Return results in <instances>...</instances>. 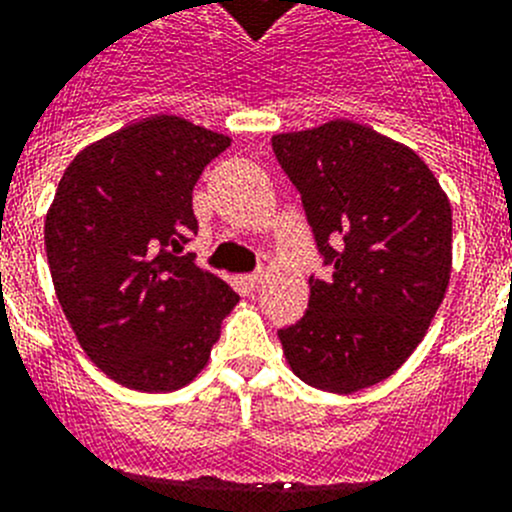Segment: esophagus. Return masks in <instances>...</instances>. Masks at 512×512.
I'll return each mask as SVG.
<instances>
[{"instance_id": "esophagus-1", "label": "esophagus", "mask_w": 512, "mask_h": 512, "mask_svg": "<svg viewBox=\"0 0 512 512\" xmlns=\"http://www.w3.org/2000/svg\"><path fill=\"white\" fill-rule=\"evenodd\" d=\"M262 278H265V275H262V270H257V273H250V275H244L242 281H244V286L250 288V291H255L257 286H260L262 283Z\"/></svg>"}]
</instances>
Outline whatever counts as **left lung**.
I'll use <instances>...</instances> for the list:
<instances>
[{
  "mask_svg": "<svg viewBox=\"0 0 512 512\" xmlns=\"http://www.w3.org/2000/svg\"><path fill=\"white\" fill-rule=\"evenodd\" d=\"M324 265L309 309L278 332L304 384L353 394L389 379L422 342L451 281V203L410 146L353 121L275 133Z\"/></svg>",
  "mask_w": 512,
  "mask_h": 512,
  "instance_id": "left-lung-1",
  "label": "left lung"
}]
</instances>
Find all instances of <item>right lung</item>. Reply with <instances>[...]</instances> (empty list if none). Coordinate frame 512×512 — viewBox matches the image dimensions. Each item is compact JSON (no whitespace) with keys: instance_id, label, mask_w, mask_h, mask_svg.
<instances>
[{"instance_id":"right-lung-1","label":"right lung","mask_w":512,"mask_h":512,"mask_svg":"<svg viewBox=\"0 0 512 512\" xmlns=\"http://www.w3.org/2000/svg\"><path fill=\"white\" fill-rule=\"evenodd\" d=\"M229 136L151 115L84 146L46 213L53 288L90 361L136 391L182 389L206 368L239 296L182 244L193 188Z\"/></svg>"}]
</instances>
